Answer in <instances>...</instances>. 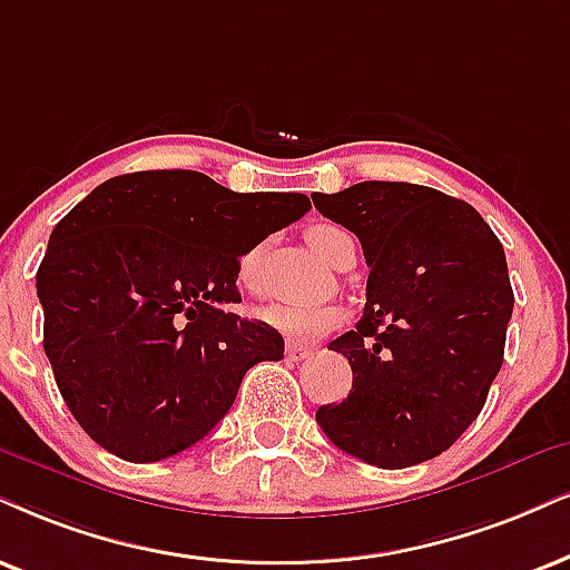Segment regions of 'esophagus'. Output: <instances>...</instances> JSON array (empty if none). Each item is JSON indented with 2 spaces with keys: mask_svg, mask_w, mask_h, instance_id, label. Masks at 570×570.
Segmentation results:
<instances>
[{
  "mask_svg": "<svg viewBox=\"0 0 570 570\" xmlns=\"http://www.w3.org/2000/svg\"><path fill=\"white\" fill-rule=\"evenodd\" d=\"M309 355H313V347H307V344H297V342L286 344V357L289 360H307Z\"/></svg>",
  "mask_w": 570,
  "mask_h": 570,
  "instance_id": "esophagus-1",
  "label": "esophagus"
}]
</instances>
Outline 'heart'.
<instances>
[{"instance_id":"1","label":"heart","mask_w":570,"mask_h":570,"mask_svg":"<svg viewBox=\"0 0 570 570\" xmlns=\"http://www.w3.org/2000/svg\"><path fill=\"white\" fill-rule=\"evenodd\" d=\"M352 242V236L342 226L334 223H315L307 228V244L315 249V255L334 265L338 252ZM257 249L247 252L239 261V281L244 286L252 284L255 276ZM265 326L278 331L281 336L292 342H309V338L326 336L344 323V309L338 305H302V302H271L257 313Z\"/></svg>"}]
</instances>
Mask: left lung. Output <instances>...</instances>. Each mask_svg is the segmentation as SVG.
Here are the masks:
<instances>
[{
	"mask_svg": "<svg viewBox=\"0 0 570 570\" xmlns=\"http://www.w3.org/2000/svg\"><path fill=\"white\" fill-rule=\"evenodd\" d=\"M363 244V318L328 350L352 365L347 400L315 421L338 450L397 471L442 455L476 421L502 368L513 315L505 249L463 199L363 181L313 194Z\"/></svg>",
	"mask_w": 570,
	"mask_h": 570,
	"instance_id": "1",
	"label": "left lung"
}]
</instances>
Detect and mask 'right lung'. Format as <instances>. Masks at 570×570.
<instances>
[{
	"label": "right lung",
	"instance_id": "obj_1",
	"mask_svg": "<svg viewBox=\"0 0 570 570\" xmlns=\"http://www.w3.org/2000/svg\"><path fill=\"white\" fill-rule=\"evenodd\" d=\"M309 210L305 194H239L197 170L99 184L57 223L36 273L45 352L70 413L128 463L186 450L228 413L284 336L226 305L239 257Z\"/></svg>",
	"mask_w": 570,
	"mask_h": 570
}]
</instances>
